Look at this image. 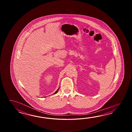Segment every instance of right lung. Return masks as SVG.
Here are the masks:
<instances>
[{"mask_svg":"<svg viewBox=\"0 0 132 132\" xmlns=\"http://www.w3.org/2000/svg\"><path fill=\"white\" fill-rule=\"evenodd\" d=\"M59 89H57V90H56V92H55V93H54L53 94H56V93H57V92H58V91H59Z\"/></svg>","mask_w":132,"mask_h":132,"instance_id":"obj_1","label":"right lung"}]
</instances>
